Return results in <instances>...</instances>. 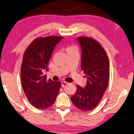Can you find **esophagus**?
Here are the masks:
<instances>
[{
    "label": "esophagus",
    "instance_id": "esophagus-1",
    "mask_svg": "<svg viewBox=\"0 0 134 134\" xmlns=\"http://www.w3.org/2000/svg\"><path fill=\"white\" fill-rule=\"evenodd\" d=\"M68 83H67V82H62V87H64L65 86H66V84H68Z\"/></svg>",
    "mask_w": 134,
    "mask_h": 134
}]
</instances>
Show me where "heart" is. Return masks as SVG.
<instances>
[{
  "instance_id": "heart-1",
  "label": "heart",
  "mask_w": 134,
  "mask_h": 134,
  "mask_svg": "<svg viewBox=\"0 0 134 134\" xmlns=\"http://www.w3.org/2000/svg\"><path fill=\"white\" fill-rule=\"evenodd\" d=\"M72 48H74V47H69L68 49H72Z\"/></svg>"
}]
</instances>
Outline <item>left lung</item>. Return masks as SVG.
<instances>
[{
  "instance_id": "1",
  "label": "left lung",
  "mask_w": 134,
  "mask_h": 134,
  "mask_svg": "<svg viewBox=\"0 0 134 134\" xmlns=\"http://www.w3.org/2000/svg\"><path fill=\"white\" fill-rule=\"evenodd\" d=\"M82 50L81 69L86 74L85 88L77 86L71 100L74 106L84 111L94 108L102 98L109 82V60L106 51L96 40L78 37Z\"/></svg>"
}]
</instances>
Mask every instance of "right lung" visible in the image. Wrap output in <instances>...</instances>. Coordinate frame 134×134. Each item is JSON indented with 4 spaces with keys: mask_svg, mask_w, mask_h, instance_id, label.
Segmentation results:
<instances>
[{
    "mask_svg": "<svg viewBox=\"0 0 134 134\" xmlns=\"http://www.w3.org/2000/svg\"><path fill=\"white\" fill-rule=\"evenodd\" d=\"M63 37L47 36L35 39L23 55L21 69L22 87L30 102L36 108L46 109L56 100L61 82L46 79L43 69L48 64L54 48Z\"/></svg>",
    "mask_w": 134,
    "mask_h": 134,
    "instance_id": "add662e5",
    "label": "right lung"
}]
</instances>
